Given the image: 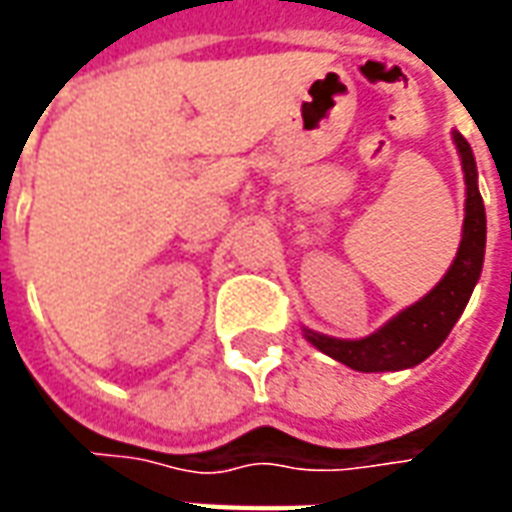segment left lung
Segmentation results:
<instances>
[{
    "mask_svg": "<svg viewBox=\"0 0 512 512\" xmlns=\"http://www.w3.org/2000/svg\"><path fill=\"white\" fill-rule=\"evenodd\" d=\"M452 139L461 153L463 178H466V216H463V238L458 255L444 279L425 299L397 312L392 321L362 340H337V337L304 329L307 340L318 351L343 362L351 370H359V373L406 370L428 359L447 340V334L466 310V301L480 279L485 255V205L477 189L472 147L461 134H452Z\"/></svg>",
    "mask_w": 512,
    "mask_h": 512,
    "instance_id": "1",
    "label": "left lung"
}]
</instances>
